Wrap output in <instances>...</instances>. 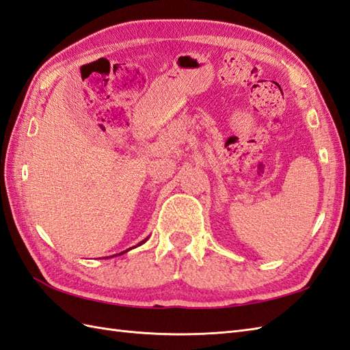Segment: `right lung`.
<instances>
[{
	"instance_id": "add662e5",
	"label": "right lung",
	"mask_w": 350,
	"mask_h": 350,
	"mask_svg": "<svg viewBox=\"0 0 350 350\" xmlns=\"http://www.w3.org/2000/svg\"><path fill=\"white\" fill-rule=\"evenodd\" d=\"M148 239H149V237H148ZM148 239H144L143 241H140V243H138V245H137V246H140V245H143V243H146V241H148ZM134 247H135V246H134ZM128 250H131V249H126L125 252H128ZM125 252H122V254H125ZM122 254H119V255H122ZM113 256H116V255H113Z\"/></svg>"
}]
</instances>
